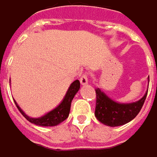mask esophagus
<instances>
[{
  "instance_id": "34e87169",
  "label": "esophagus",
  "mask_w": 157,
  "mask_h": 157,
  "mask_svg": "<svg viewBox=\"0 0 157 157\" xmlns=\"http://www.w3.org/2000/svg\"><path fill=\"white\" fill-rule=\"evenodd\" d=\"M80 82H81V84H82V86L87 85V84H88V77H87V75H83L80 78Z\"/></svg>"
}]
</instances>
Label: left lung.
Wrapping results in <instances>:
<instances>
[{"instance_id":"left-lung-1","label":"left lung","mask_w":157,"mask_h":157,"mask_svg":"<svg viewBox=\"0 0 157 157\" xmlns=\"http://www.w3.org/2000/svg\"><path fill=\"white\" fill-rule=\"evenodd\" d=\"M149 83V76H148ZM147 90L144 96L135 102L121 103L109 98L101 89H96L95 117L100 122L109 127H119L125 125L135 119L140 111L147 94Z\"/></svg>"}]
</instances>
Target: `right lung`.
Segmentation results:
<instances>
[{
	"mask_svg": "<svg viewBox=\"0 0 157 157\" xmlns=\"http://www.w3.org/2000/svg\"><path fill=\"white\" fill-rule=\"evenodd\" d=\"M79 89H80V82H79V80H75L69 86L62 101L55 109H53L48 113L44 114L41 117H38V118L29 117L22 110L21 108L18 105L16 101H14V102L18 108V109L21 111V113L26 118V120H28L29 122L35 124L36 126H41V127H55L68 118L69 112H70V108H71V102H72L74 97L75 96V94L78 93Z\"/></svg>",
	"mask_w": 157,
	"mask_h": 157,
	"instance_id": "add662e5",
	"label": "right lung"
}]
</instances>
